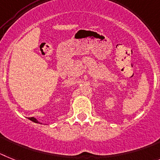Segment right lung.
Wrapping results in <instances>:
<instances>
[{
    "mask_svg": "<svg viewBox=\"0 0 160 160\" xmlns=\"http://www.w3.org/2000/svg\"><path fill=\"white\" fill-rule=\"evenodd\" d=\"M28 119H30V120L32 121V122H35V123H40V122H38V121L37 120L36 118H29ZM41 124H42V123H41Z\"/></svg>",
    "mask_w": 160,
    "mask_h": 160,
    "instance_id": "obj_1",
    "label": "right lung"
}]
</instances>
